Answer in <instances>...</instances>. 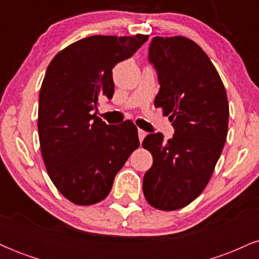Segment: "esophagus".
Masks as SVG:
<instances>
[{
	"label": "esophagus",
	"mask_w": 259,
	"mask_h": 259,
	"mask_svg": "<svg viewBox=\"0 0 259 259\" xmlns=\"http://www.w3.org/2000/svg\"><path fill=\"white\" fill-rule=\"evenodd\" d=\"M138 134H139V140H140V142H142V140L145 139V136L147 135V133L144 132V130L139 129V130H138Z\"/></svg>",
	"instance_id": "obj_1"
}]
</instances>
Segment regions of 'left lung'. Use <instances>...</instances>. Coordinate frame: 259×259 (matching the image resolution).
I'll return each instance as SVG.
<instances>
[{
    "mask_svg": "<svg viewBox=\"0 0 259 259\" xmlns=\"http://www.w3.org/2000/svg\"><path fill=\"white\" fill-rule=\"evenodd\" d=\"M148 62L160 85L154 106L169 115L174 135L167 141L160 133L145 138L153 164L142 190L152 207L175 210L197 198L212 177L227 141V92L208 56L187 37H153Z\"/></svg>",
    "mask_w": 259,
    "mask_h": 259,
    "instance_id": "obj_1",
    "label": "left lung"
}]
</instances>
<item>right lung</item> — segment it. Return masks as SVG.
Wrapping results in <instances>:
<instances>
[{
    "instance_id": "add662e5",
    "label": "right lung",
    "mask_w": 259,
    "mask_h": 259,
    "mask_svg": "<svg viewBox=\"0 0 259 259\" xmlns=\"http://www.w3.org/2000/svg\"><path fill=\"white\" fill-rule=\"evenodd\" d=\"M148 35H94L52 59L38 96V139L47 173L58 191L80 206L105 200L115 175L139 147L138 127L107 125L96 117L101 99L114 94L112 69L130 58Z\"/></svg>"
}]
</instances>
